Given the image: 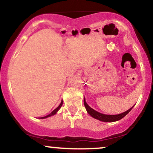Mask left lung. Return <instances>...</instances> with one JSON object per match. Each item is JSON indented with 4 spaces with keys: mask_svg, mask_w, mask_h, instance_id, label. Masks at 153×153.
<instances>
[{
    "mask_svg": "<svg viewBox=\"0 0 153 153\" xmlns=\"http://www.w3.org/2000/svg\"><path fill=\"white\" fill-rule=\"evenodd\" d=\"M84 106L85 107V109H86L87 112L88 113L89 115H91L93 118L98 119V120L101 121V122H117V121L120 120L122 118H124L126 115L129 113L130 111L132 109V108L134 107L133 106L131 108L128 109L126 111L123 112L122 114H116V115H108V114H104L100 113V112L94 110V108H92L91 107L88 106V104L85 101V99L84 97Z\"/></svg>",
    "mask_w": 153,
    "mask_h": 153,
    "instance_id": "1",
    "label": "left lung"
}]
</instances>
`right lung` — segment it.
<instances>
[{"label": "right lung", "mask_w": 153, "mask_h": 153, "mask_svg": "<svg viewBox=\"0 0 153 153\" xmlns=\"http://www.w3.org/2000/svg\"><path fill=\"white\" fill-rule=\"evenodd\" d=\"M62 103H63V101H62H62H61L60 104L59 105V106H58V107H57V108H56L55 109L52 111L51 112V113L50 114H48V115L45 116V117H40L39 119H46V118H48V117H52V116H54V114H56L57 113V111H58L59 110V108H61V106H62Z\"/></svg>", "instance_id": "obj_1"}]
</instances>
